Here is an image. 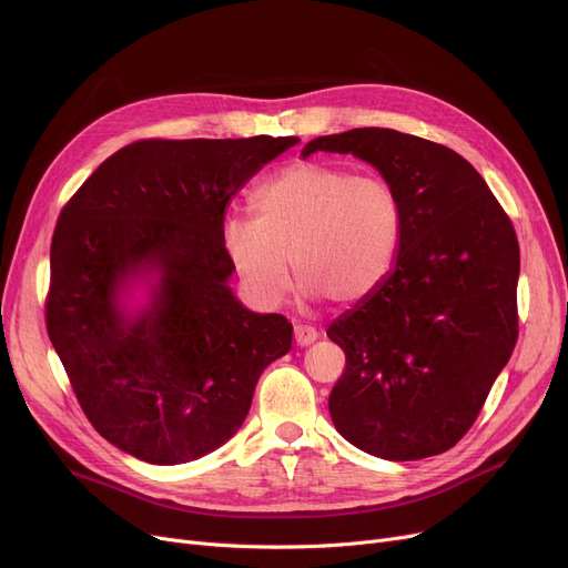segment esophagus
Listing matches in <instances>:
<instances>
[{
  "mask_svg": "<svg viewBox=\"0 0 568 568\" xmlns=\"http://www.w3.org/2000/svg\"><path fill=\"white\" fill-rule=\"evenodd\" d=\"M317 338H320V332L315 329V326H308V324H296L294 326V341H296V345L306 347V345L315 343Z\"/></svg>",
  "mask_w": 568,
  "mask_h": 568,
  "instance_id": "esophagus-1",
  "label": "esophagus"
}]
</instances>
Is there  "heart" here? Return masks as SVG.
<instances>
[{
    "instance_id": "heart-1",
    "label": "heart",
    "mask_w": 568,
    "mask_h": 568,
    "mask_svg": "<svg viewBox=\"0 0 568 568\" xmlns=\"http://www.w3.org/2000/svg\"><path fill=\"white\" fill-rule=\"evenodd\" d=\"M253 219L230 216L221 244L251 300L276 308L290 266L308 302L359 304L389 278L403 239V212L379 176L324 163H294L251 195Z\"/></svg>"
}]
</instances>
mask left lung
Wrapping results in <instances>:
<instances>
[{"label": "left lung", "mask_w": 568, "mask_h": 568, "mask_svg": "<svg viewBox=\"0 0 568 568\" xmlns=\"http://www.w3.org/2000/svg\"><path fill=\"white\" fill-rule=\"evenodd\" d=\"M315 152L371 163L403 212L389 278L326 329L345 352L332 422L384 460L444 454L471 428L516 347V230L484 176L444 144L352 129L311 140L302 154Z\"/></svg>", "instance_id": "1"}]
</instances>
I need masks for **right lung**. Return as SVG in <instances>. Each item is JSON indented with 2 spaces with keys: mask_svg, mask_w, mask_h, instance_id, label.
Segmentation results:
<instances>
[{
  "mask_svg": "<svg viewBox=\"0 0 568 568\" xmlns=\"http://www.w3.org/2000/svg\"><path fill=\"white\" fill-rule=\"evenodd\" d=\"M296 142L140 140L59 214L48 336L87 419L124 454L152 465L212 454L290 352L292 324L234 296L221 227L230 200Z\"/></svg>",
  "mask_w": 568,
  "mask_h": 568,
  "instance_id": "1",
  "label": "right lung"
}]
</instances>
